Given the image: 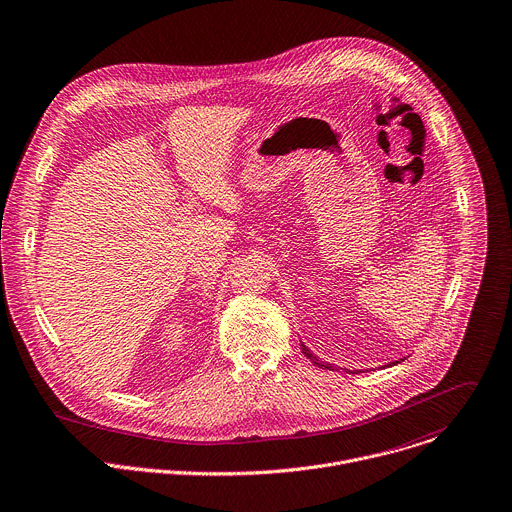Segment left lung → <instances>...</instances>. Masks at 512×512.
<instances>
[{
    "instance_id": "obj_1",
    "label": "left lung",
    "mask_w": 512,
    "mask_h": 512,
    "mask_svg": "<svg viewBox=\"0 0 512 512\" xmlns=\"http://www.w3.org/2000/svg\"><path fill=\"white\" fill-rule=\"evenodd\" d=\"M299 344H301V352H303V356L305 358H309L317 368H321V370H344V368H337L335 364H329V362H323L319 356H315L303 342H301V339H299ZM402 362V360H400ZM400 362H390V364H386V366H382V368H392V366H396V364H400ZM348 374H362L364 370H346ZM368 372V370H366Z\"/></svg>"
}]
</instances>
